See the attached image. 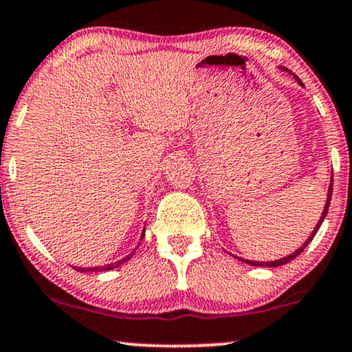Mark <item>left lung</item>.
Segmentation results:
<instances>
[{
	"mask_svg": "<svg viewBox=\"0 0 352 352\" xmlns=\"http://www.w3.org/2000/svg\"><path fill=\"white\" fill-rule=\"evenodd\" d=\"M279 69H283V71H286L287 74H290V76H294V79L297 80V84L298 85H302L303 87V82L302 80H300L297 76H295L292 71H289L287 68H284V66H279ZM332 192H333V177H330V184H329V190H327V200H325V206H324V211H322V216H320V219L318 221V226L314 227V230L311 232V235H309V238L307 239V241L303 243V246L302 248H298L297 251H294L292 254H289L287 257H283V258H279V261H270V262H256V261H246V258H241V257H238V256H233V254H230V256H233L235 258H238V261H241V262H244V263H249V265H252V267H265V268H273V267H281V265H286L287 262H290V261H294L295 257L297 256H300V254H302L303 251H305V248L308 246L309 243H311V239L314 238V235L316 233H318V230H319V227L322 226V222H324V219H325V216H327V211H329V206H330V200H332Z\"/></svg>",
	"mask_w": 352,
	"mask_h": 352,
	"instance_id": "obj_1",
	"label": "left lung"
}]
</instances>
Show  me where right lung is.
Masks as SVG:
<instances>
[{
    "label": "right lung",
    "instance_id": "obj_1",
    "mask_svg": "<svg viewBox=\"0 0 352 352\" xmlns=\"http://www.w3.org/2000/svg\"><path fill=\"white\" fill-rule=\"evenodd\" d=\"M144 233H146V228H142V232H141V239H140V243L142 241V238H144ZM140 248V246H138ZM138 248H135L133 251H131L129 256L126 257H124V258H120V261H117V262H114V263H108V265H103V267H73L76 272H80V273H100V272H109V270H114V268H119V267H122V265H124L126 261H130L131 257L135 256V252H136V249Z\"/></svg>",
    "mask_w": 352,
    "mask_h": 352
}]
</instances>
